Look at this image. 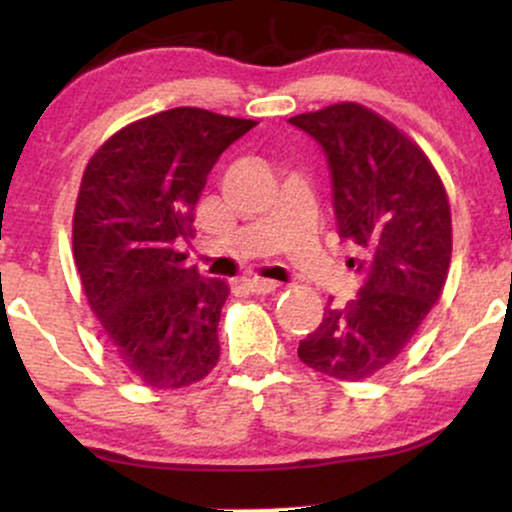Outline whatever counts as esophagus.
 <instances>
[{"label": "esophagus", "instance_id": "esophagus-1", "mask_svg": "<svg viewBox=\"0 0 512 512\" xmlns=\"http://www.w3.org/2000/svg\"><path fill=\"white\" fill-rule=\"evenodd\" d=\"M245 289L250 293H257V296H267V293H274L279 289V284L269 279H260V276H250V279H245Z\"/></svg>", "mask_w": 512, "mask_h": 512}]
</instances>
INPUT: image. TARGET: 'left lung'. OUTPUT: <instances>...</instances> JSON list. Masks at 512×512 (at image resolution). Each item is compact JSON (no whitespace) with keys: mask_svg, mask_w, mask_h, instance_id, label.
I'll return each instance as SVG.
<instances>
[{"mask_svg":"<svg viewBox=\"0 0 512 512\" xmlns=\"http://www.w3.org/2000/svg\"><path fill=\"white\" fill-rule=\"evenodd\" d=\"M325 151L339 238L358 248L354 301L327 305L298 358L330 378L358 383L390 366L443 293L452 255L450 202L414 139L361 103L291 117ZM332 303V301H330Z\"/></svg>","mask_w":512,"mask_h":512,"instance_id":"obj_1","label":"left lung"}]
</instances>
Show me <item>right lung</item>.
<instances>
[{"instance_id": "1", "label": "right lung", "mask_w": 512, "mask_h": 512, "mask_svg": "<svg viewBox=\"0 0 512 512\" xmlns=\"http://www.w3.org/2000/svg\"><path fill=\"white\" fill-rule=\"evenodd\" d=\"M255 120L173 108L117 129L91 156L72 221L81 289L129 378L178 390L219 361L228 286L185 267L195 207L216 158Z\"/></svg>"}]
</instances>
